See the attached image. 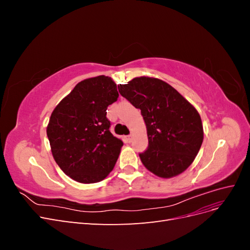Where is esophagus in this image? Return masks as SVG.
<instances>
[{"instance_id": "esophagus-1", "label": "esophagus", "mask_w": 250, "mask_h": 250, "mask_svg": "<svg viewBox=\"0 0 250 250\" xmlns=\"http://www.w3.org/2000/svg\"><path fill=\"white\" fill-rule=\"evenodd\" d=\"M132 138H133V134H129V135H127V137H126V140L130 143L132 141Z\"/></svg>"}]
</instances>
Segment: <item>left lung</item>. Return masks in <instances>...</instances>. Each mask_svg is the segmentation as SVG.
I'll list each match as a JSON object with an SVG mask.
<instances>
[{
	"label": "left lung",
	"mask_w": 250,
	"mask_h": 250,
	"mask_svg": "<svg viewBox=\"0 0 250 250\" xmlns=\"http://www.w3.org/2000/svg\"><path fill=\"white\" fill-rule=\"evenodd\" d=\"M119 92L145 121L148 148L140 153L143 165L156 176L171 178L194 162L203 141L198 111L167 82L137 77L118 85Z\"/></svg>",
	"instance_id": "8db88e82"
}]
</instances>
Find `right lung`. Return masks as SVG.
Listing matches in <instances>:
<instances>
[{
	"instance_id": "add662e5",
	"label": "right lung",
	"mask_w": 250,
	"mask_h": 250,
	"mask_svg": "<svg viewBox=\"0 0 250 250\" xmlns=\"http://www.w3.org/2000/svg\"><path fill=\"white\" fill-rule=\"evenodd\" d=\"M118 97L116 83L101 75L79 82L52 112L47 126L52 155L78 183H98L115 167L123 142L109 131L106 109Z\"/></svg>"
}]
</instances>
